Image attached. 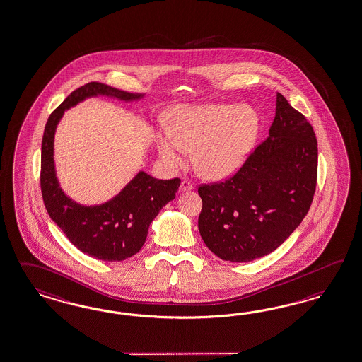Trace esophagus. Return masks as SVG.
Listing matches in <instances>:
<instances>
[{
  "instance_id": "1",
  "label": "esophagus",
  "mask_w": 362,
  "mask_h": 362,
  "mask_svg": "<svg viewBox=\"0 0 362 362\" xmlns=\"http://www.w3.org/2000/svg\"><path fill=\"white\" fill-rule=\"evenodd\" d=\"M193 189V184L189 180H182L181 185H180V192H189Z\"/></svg>"
}]
</instances>
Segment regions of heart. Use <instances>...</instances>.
I'll return each instance as SVG.
<instances>
[{"instance_id":"heart-1","label":"heart","mask_w":362,"mask_h":362,"mask_svg":"<svg viewBox=\"0 0 362 362\" xmlns=\"http://www.w3.org/2000/svg\"><path fill=\"white\" fill-rule=\"evenodd\" d=\"M259 118L247 105H182L170 129L156 138L158 153L170 168L181 167L194 149L197 170L207 178H226L240 169L255 147Z\"/></svg>"}]
</instances>
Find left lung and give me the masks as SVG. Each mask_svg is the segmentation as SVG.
<instances>
[{
  "label": "left lung",
  "instance_id": "8db88e82",
  "mask_svg": "<svg viewBox=\"0 0 362 362\" xmlns=\"http://www.w3.org/2000/svg\"><path fill=\"white\" fill-rule=\"evenodd\" d=\"M269 136L233 176L202 184L198 230L207 248L232 262L277 250L310 210L317 178V143L302 112L277 93Z\"/></svg>",
  "mask_w": 362,
  "mask_h": 362
}]
</instances>
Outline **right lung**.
I'll list each match as a JSON object with an SVG mask.
<instances>
[{"label":"right lung","instance_id":"obj_1","mask_svg":"<svg viewBox=\"0 0 362 362\" xmlns=\"http://www.w3.org/2000/svg\"><path fill=\"white\" fill-rule=\"evenodd\" d=\"M106 95L135 101L143 94L118 90L101 83L77 88L51 112L42 140L40 189L47 213L77 250L103 261H122L134 256L147 239L149 224L163 206L175 199L180 178L158 180L139 172L112 201L81 206L68 198L59 186L54 165V136L65 110L88 97Z\"/></svg>","mask_w":362,"mask_h":362}]
</instances>
